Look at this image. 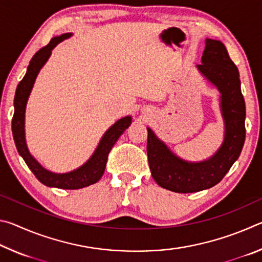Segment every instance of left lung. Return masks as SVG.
Returning <instances> with one entry per match:
<instances>
[{
	"label": "left lung",
	"instance_id": "left-lung-1",
	"mask_svg": "<svg viewBox=\"0 0 262 262\" xmlns=\"http://www.w3.org/2000/svg\"><path fill=\"white\" fill-rule=\"evenodd\" d=\"M201 62L196 66L199 73L221 94L224 140L217 151L205 161H185L147 127V152L152 178L161 187L176 193L199 192L219 184L238 159L245 142L246 107L241 79L223 42L207 38Z\"/></svg>",
	"mask_w": 262,
	"mask_h": 262
}]
</instances>
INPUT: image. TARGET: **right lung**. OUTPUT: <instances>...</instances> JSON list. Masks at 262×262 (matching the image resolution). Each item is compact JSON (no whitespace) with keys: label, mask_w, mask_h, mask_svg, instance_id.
I'll use <instances>...</instances> for the list:
<instances>
[{"label":"right lung","mask_w":262,"mask_h":262,"mask_svg":"<svg viewBox=\"0 0 262 262\" xmlns=\"http://www.w3.org/2000/svg\"><path fill=\"white\" fill-rule=\"evenodd\" d=\"M73 35V33H64L59 37H54L51 39L50 43L47 46L42 47L33 55L30 61V64L26 70L25 76L19 82L16 89L14 106L15 113L12 118L11 128L12 135H14L16 148L18 150V154L29 166L33 174L37 177V179L48 187H56L62 189H78L86 187L98 181L104 174L106 163H107L108 154L112 149L115 142L118 141L123 132H125L132 123V117L127 115L125 118L119 119V120L111 126L105 134L101 137L98 145H97L94 154L91 157L75 170L66 173H55V172L48 171L43 167L37 159H35L31 152L29 151L28 144L25 139V110L28 104L29 97L32 88L34 85L35 78H37L39 72L50 59L53 48L57 43L63 41L64 39H68Z\"/></svg>","instance_id":"1"}]
</instances>
